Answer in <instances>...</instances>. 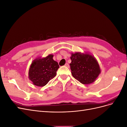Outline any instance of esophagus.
Segmentation results:
<instances>
[{
  "mask_svg": "<svg viewBox=\"0 0 127 127\" xmlns=\"http://www.w3.org/2000/svg\"><path fill=\"white\" fill-rule=\"evenodd\" d=\"M64 66H66V67H67V68H69V65L68 64V63H66V64H64Z\"/></svg>",
  "mask_w": 127,
  "mask_h": 127,
  "instance_id": "obj_1",
  "label": "esophagus"
}]
</instances>
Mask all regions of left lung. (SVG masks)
<instances>
[{
    "mask_svg": "<svg viewBox=\"0 0 127 127\" xmlns=\"http://www.w3.org/2000/svg\"><path fill=\"white\" fill-rule=\"evenodd\" d=\"M70 64L72 76L83 84L94 82L101 73L99 65L95 58L88 53H71Z\"/></svg>",
    "mask_w": 127,
    "mask_h": 127,
    "instance_id": "left-lung-1",
    "label": "left lung"
}]
</instances>
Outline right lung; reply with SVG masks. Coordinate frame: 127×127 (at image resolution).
Here are the masks:
<instances>
[{
	"label": "right lung",
	"mask_w": 127,
	"mask_h": 127,
	"mask_svg": "<svg viewBox=\"0 0 127 127\" xmlns=\"http://www.w3.org/2000/svg\"><path fill=\"white\" fill-rule=\"evenodd\" d=\"M53 55L34 59L30 67L29 78L34 85L43 87L56 76L59 68L58 63L53 59Z\"/></svg>",
	"instance_id": "add662e5"
}]
</instances>
